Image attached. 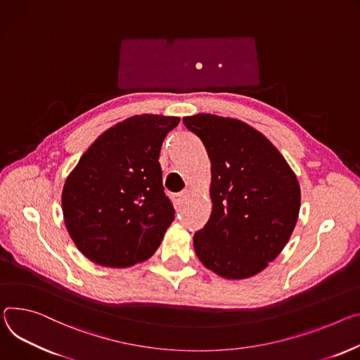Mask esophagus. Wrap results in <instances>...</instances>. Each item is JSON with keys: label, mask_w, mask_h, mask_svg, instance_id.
<instances>
[{"label": "esophagus", "mask_w": 360, "mask_h": 360, "mask_svg": "<svg viewBox=\"0 0 360 360\" xmlns=\"http://www.w3.org/2000/svg\"><path fill=\"white\" fill-rule=\"evenodd\" d=\"M188 197H189V191H182V192H179V193L176 195V201H178V202H182V201H185Z\"/></svg>", "instance_id": "obj_1"}]
</instances>
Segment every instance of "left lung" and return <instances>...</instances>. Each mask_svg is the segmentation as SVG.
Instances as JSON below:
<instances>
[{"mask_svg": "<svg viewBox=\"0 0 360 360\" xmlns=\"http://www.w3.org/2000/svg\"><path fill=\"white\" fill-rule=\"evenodd\" d=\"M211 160L212 212L193 248L215 274L243 280L263 271L288 243L300 185L278 149L243 120L198 113L182 119Z\"/></svg>", "mask_w": 360, "mask_h": 360, "instance_id": "left-lung-1", "label": "left lung"}]
</instances>
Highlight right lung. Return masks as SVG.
Instances as JSON below:
<instances>
[{
  "label": "right lung",
  "instance_id": "add662e5",
  "mask_svg": "<svg viewBox=\"0 0 360 360\" xmlns=\"http://www.w3.org/2000/svg\"><path fill=\"white\" fill-rule=\"evenodd\" d=\"M179 117L136 115L109 127L82 155L61 192L68 231L93 263L126 269L158 250L175 210L159 152Z\"/></svg>",
  "mask_w": 360,
  "mask_h": 360
}]
</instances>
